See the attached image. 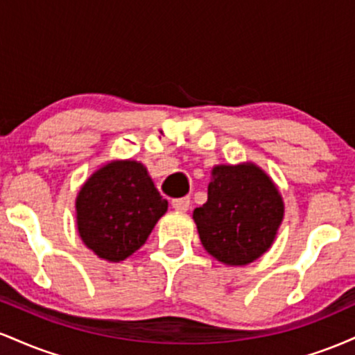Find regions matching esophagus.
Listing matches in <instances>:
<instances>
[{
	"label": "esophagus",
	"mask_w": 355,
	"mask_h": 355,
	"mask_svg": "<svg viewBox=\"0 0 355 355\" xmlns=\"http://www.w3.org/2000/svg\"><path fill=\"white\" fill-rule=\"evenodd\" d=\"M172 207L178 211H187L190 209V198L189 197H182V198H173L172 200Z\"/></svg>",
	"instance_id": "1"
}]
</instances>
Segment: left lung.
I'll return each mask as SVG.
<instances>
[{
    "label": "left lung",
    "instance_id": "1",
    "mask_svg": "<svg viewBox=\"0 0 355 355\" xmlns=\"http://www.w3.org/2000/svg\"><path fill=\"white\" fill-rule=\"evenodd\" d=\"M282 218V197L255 164L214 166L209 198L193 210L203 248L232 267L247 266L266 254Z\"/></svg>",
    "mask_w": 355,
    "mask_h": 355
}]
</instances>
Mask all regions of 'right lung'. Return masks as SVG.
<instances>
[{
	"label": "right lung",
	"mask_w": 355,
	"mask_h": 355,
	"mask_svg": "<svg viewBox=\"0 0 355 355\" xmlns=\"http://www.w3.org/2000/svg\"><path fill=\"white\" fill-rule=\"evenodd\" d=\"M168 202L140 162L115 160L96 170L76 197V225L89 250L108 262L137 252Z\"/></svg>",
	"instance_id": "add662e5"
}]
</instances>
